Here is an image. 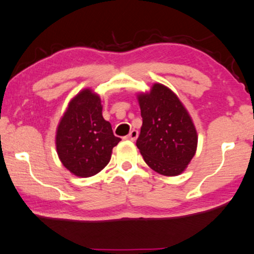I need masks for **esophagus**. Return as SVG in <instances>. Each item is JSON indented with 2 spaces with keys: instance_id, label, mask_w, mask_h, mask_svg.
Masks as SVG:
<instances>
[{
  "instance_id": "obj_1",
  "label": "esophagus",
  "mask_w": 254,
  "mask_h": 254,
  "mask_svg": "<svg viewBox=\"0 0 254 254\" xmlns=\"http://www.w3.org/2000/svg\"><path fill=\"white\" fill-rule=\"evenodd\" d=\"M138 135H139V132L133 128V130L130 131V133H128V135H127V139L131 140V141H135L136 138H138Z\"/></svg>"
}]
</instances>
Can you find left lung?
Segmentation results:
<instances>
[{"label":"left lung","mask_w":254,"mask_h":254,"mask_svg":"<svg viewBox=\"0 0 254 254\" xmlns=\"http://www.w3.org/2000/svg\"><path fill=\"white\" fill-rule=\"evenodd\" d=\"M142 127L136 147L151 170L165 176L182 173L195 154L198 134L178 96L162 83L138 95Z\"/></svg>","instance_id":"left-lung-1"}]
</instances>
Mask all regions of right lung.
I'll list each match as a JSON object with an SVG mask.
<instances>
[{"label": "right lung", "instance_id": "1", "mask_svg": "<svg viewBox=\"0 0 254 254\" xmlns=\"http://www.w3.org/2000/svg\"><path fill=\"white\" fill-rule=\"evenodd\" d=\"M100 97L83 89L71 100L56 131V150L64 167L80 178L97 174L110 163L121 139L104 120Z\"/></svg>", "mask_w": 254, "mask_h": 254}]
</instances>
